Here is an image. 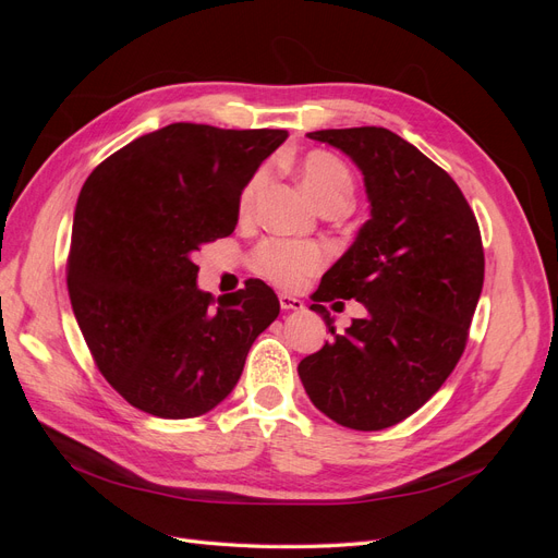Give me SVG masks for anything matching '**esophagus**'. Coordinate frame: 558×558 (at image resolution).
<instances>
[{"mask_svg":"<svg viewBox=\"0 0 558 558\" xmlns=\"http://www.w3.org/2000/svg\"><path fill=\"white\" fill-rule=\"evenodd\" d=\"M279 305H281V310H286V312H300L302 307H305V302H302V300L295 298V295L279 293Z\"/></svg>","mask_w":558,"mask_h":558,"instance_id":"34e87169","label":"esophagus"}]
</instances>
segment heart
Masks as SVG:
<instances>
[{
  "instance_id": "b5f03b06",
  "label": "heart",
  "mask_w": 558,
  "mask_h": 558,
  "mask_svg": "<svg viewBox=\"0 0 558 558\" xmlns=\"http://www.w3.org/2000/svg\"><path fill=\"white\" fill-rule=\"evenodd\" d=\"M300 177L307 193L314 197L316 205L332 197L349 199L353 193V179L349 167L326 150H314L300 165ZM265 172L253 174L240 195V214H251L256 205V195L263 189ZM326 263V253L314 242L269 238L263 240L251 251V267L267 281H272L279 289H302Z\"/></svg>"
}]
</instances>
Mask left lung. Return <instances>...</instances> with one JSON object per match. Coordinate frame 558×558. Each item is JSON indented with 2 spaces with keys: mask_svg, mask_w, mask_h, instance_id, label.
Returning a JSON list of instances; mask_svg holds the SVG:
<instances>
[{
  "mask_svg": "<svg viewBox=\"0 0 558 558\" xmlns=\"http://www.w3.org/2000/svg\"><path fill=\"white\" fill-rule=\"evenodd\" d=\"M361 167L373 218L320 279L312 310L332 342L302 359L298 375L316 408L353 430H384L440 391L461 361L484 283L475 211L456 181L386 128L316 130ZM368 310L344 336L324 301Z\"/></svg>",
  "mask_w": 558,
  "mask_h": 558,
  "instance_id": "obj_1",
  "label": "left lung"
}]
</instances>
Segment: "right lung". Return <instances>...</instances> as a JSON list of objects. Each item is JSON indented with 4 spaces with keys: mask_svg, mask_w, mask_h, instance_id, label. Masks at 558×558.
<instances>
[{
    "mask_svg": "<svg viewBox=\"0 0 558 558\" xmlns=\"http://www.w3.org/2000/svg\"><path fill=\"white\" fill-rule=\"evenodd\" d=\"M286 137L172 123L118 148L83 183L66 289L97 369L132 408L207 414L279 316L260 279L218 300L197 291L193 256L232 234L242 189Z\"/></svg>",
    "mask_w": 558,
    "mask_h": 558,
    "instance_id": "obj_1",
    "label": "right lung"
}]
</instances>
